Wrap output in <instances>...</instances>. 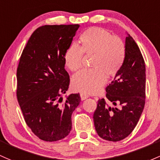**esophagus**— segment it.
I'll use <instances>...</instances> for the list:
<instances>
[{
	"label": "esophagus",
	"instance_id": "34e87169",
	"mask_svg": "<svg viewBox=\"0 0 160 160\" xmlns=\"http://www.w3.org/2000/svg\"><path fill=\"white\" fill-rule=\"evenodd\" d=\"M88 96L87 95V94H84V93H80V98H81V100H85L86 99L88 98Z\"/></svg>",
	"mask_w": 160,
	"mask_h": 160
}]
</instances>
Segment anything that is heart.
Wrapping results in <instances>:
<instances>
[{"mask_svg":"<svg viewBox=\"0 0 160 160\" xmlns=\"http://www.w3.org/2000/svg\"><path fill=\"white\" fill-rule=\"evenodd\" d=\"M83 53L93 55V70H82L72 78V88L87 94L97 93L106 83L107 75L113 77L125 60L126 50L120 38L101 28H90L80 36V47L72 44L64 53V63L71 71L81 67Z\"/></svg>","mask_w":160,"mask_h":160,"instance_id":"heart-1","label":"heart"}]
</instances>
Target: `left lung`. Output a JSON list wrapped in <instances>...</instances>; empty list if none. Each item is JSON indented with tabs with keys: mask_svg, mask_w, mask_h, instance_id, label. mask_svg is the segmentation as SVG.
<instances>
[{
	"mask_svg": "<svg viewBox=\"0 0 160 160\" xmlns=\"http://www.w3.org/2000/svg\"><path fill=\"white\" fill-rule=\"evenodd\" d=\"M125 60L114 80L106 87L108 107L105 100H98L93 114L97 134L108 141L122 140L132 132L143 110L146 98L145 62L139 47L127 33Z\"/></svg>",
	"mask_w": 160,
	"mask_h": 160,
	"instance_id": "8db88e82",
	"label": "left lung"
}]
</instances>
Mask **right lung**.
Here are the masks:
<instances>
[{"label":"right lung","instance_id":"add662e5","mask_svg":"<svg viewBox=\"0 0 160 160\" xmlns=\"http://www.w3.org/2000/svg\"><path fill=\"white\" fill-rule=\"evenodd\" d=\"M78 24L44 25L31 36L17 70V97L27 125L39 139L60 140L70 133L79 93L63 100L70 84L64 53Z\"/></svg>","mask_w":160,"mask_h":160}]
</instances>
